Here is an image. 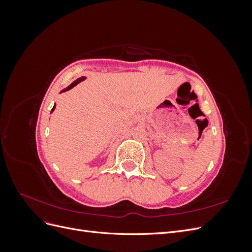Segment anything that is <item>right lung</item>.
<instances>
[{
	"instance_id": "right-lung-1",
	"label": "right lung",
	"mask_w": 252,
	"mask_h": 252,
	"mask_svg": "<svg viewBox=\"0 0 252 252\" xmlns=\"http://www.w3.org/2000/svg\"><path fill=\"white\" fill-rule=\"evenodd\" d=\"M84 79H85V78H84V77H82V78H79L78 80H75V81H74V82H73L72 84H70V85H69V86H68V87H67L66 89H64V90H63V93H64V91H67V90H69V89H71L72 87H74L75 85H77V84H78V83H80V82H81V81H83ZM55 108H56V105H55V106H53V108H52L51 112H52L53 110H55Z\"/></svg>"
}]
</instances>
